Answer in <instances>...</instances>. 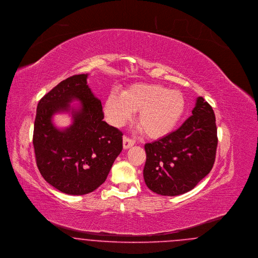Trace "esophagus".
Segmentation results:
<instances>
[{
	"instance_id": "34e87169",
	"label": "esophagus",
	"mask_w": 258,
	"mask_h": 258,
	"mask_svg": "<svg viewBox=\"0 0 258 258\" xmlns=\"http://www.w3.org/2000/svg\"><path fill=\"white\" fill-rule=\"evenodd\" d=\"M136 141L132 138H128V137H123L122 138V145H123V148L124 149H128L131 147H133L135 145Z\"/></svg>"
}]
</instances>
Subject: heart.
I'll use <instances>...</instances> for the list:
<instances>
[{"label":"heart","mask_w":258,"mask_h":258,"mask_svg":"<svg viewBox=\"0 0 258 258\" xmlns=\"http://www.w3.org/2000/svg\"><path fill=\"white\" fill-rule=\"evenodd\" d=\"M186 102L181 91L158 84L138 83L121 94L111 92L104 102L107 121L121 126L137 112V122L144 135L158 139L169 135L179 123Z\"/></svg>","instance_id":"heart-1"}]
</instances>
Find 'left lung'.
Returning a JSON list of instances; mask_svg holds the SVG:
<instances>
[{
  "mask_svg": "<svg viewBox=\"0 0 258 258\" xmlns=\"http://www.w3.org/2000/svg\"><path fill=\"white\" fill-rule=\"evenodd\" d=\"M192 114L178 130L144 146V181L154 193L181 195L212 170L218 142L214 112L199 96Z\"/></svg>",
  "mask_w": 258,
  "mask_h": 258,
  "instance_id": "left-lung-1",
  "label": "left lung"
}]
</instances>
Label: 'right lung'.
<instances>
[{"mask_svg": "<svg viewBox=\"0 0 258 258\" xmlns=\"http://www.w3.org/2000/svg\"><path fill=\"white\" fill-rule=\"evenodd\" d=\"M88 74L69 77L39 101L33 145L37 167L47 183L68 195H85L106 180L122 150V134L103 121L101 101L87 85ZM80 101L78 109L70 106ZM71 111L74 122L59 130L52 116Z\"/></svg>", "mask_w": 258, "mask_h": 258, "instance_id": "1", "label": "right lung"}]
</instances>
